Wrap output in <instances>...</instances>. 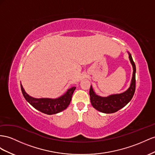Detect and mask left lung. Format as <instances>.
<instances>
[{
	"label": "left lung",
	"mask_w": 155,
	"mask_h": 155,
	"mask_svg": "<svg viewBox=\"0 0 155 155\" xmlns=\"http://www.w3.org/2000/svg\"><path fill=\"white\" fill-rule=\"evenodd\" d=\"M129 58L132 64L134 71L131 84L127 91L120 94L110 95L107 97H101L95 94L92 86H91L89 90L91 102L96 110L105 114H112L124 107L132 98L136 90V69L134 62L130 53Z\"/></svg>",
	"instance_id": "8db88e82"
}]
</instances>
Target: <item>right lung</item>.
Masks as SVG:
<instances>
[{
	"label": "right lung",
	"instance_id": "1",
	"mask_svg": "<svg viewBox=\"0 0 155 155\" xmlns=\"http://www.w3.org/2000/svg\"><path fill=\"white\" fill-rule=\"evenodd\" d=\"M21 89L24 98L31 106L45 114L52 115L63 111L68 106L76 87L69 89L64 95L56 99L32 98L26 93L21 85Z\"/></svg>",
	"mask_w": 155,
	"mask_h": 155
}]
</instances>
